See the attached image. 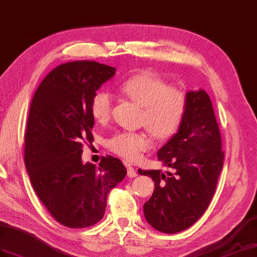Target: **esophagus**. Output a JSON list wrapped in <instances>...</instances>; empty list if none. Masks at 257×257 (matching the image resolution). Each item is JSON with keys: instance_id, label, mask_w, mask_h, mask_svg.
Returning a JSON list of instances; mask_svg holds the SVG:
<instances>
[{"instance_id": "obj_1", "label": "esophagus", "mask_w": 257, "mask_h": 257, "mask_svg": "<svg viewBox=\"0 0 257 257\" xmlns=\"http://www.w3.org/2000/svg\"><path fill=\"white\" fill-rule=\"evenodd\" d=\"M127 176L129 177V178H135V177L138 176L137 173H136V170L130 165H127Z\"/></svg>"}]
</instances>
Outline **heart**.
Segmentation results:
<instances>
[{
  "label": "heart",
  "instance_id": "b5f03b06",
  "mask_svg": "<svg viewBox=\"0 0 257 257\" xmlns=\"http://www.w3.org/2000/svg\"><path fill=\"white\" fill-rule=\"evenodd\" d=\"M130 101L142 107L140 121L157 140H167L180 129L187 113L188 96L153 72H141L122 84ZM114 98L109 92L98 91L90 104L91 114L98 122H107L113 111ZM111 152L129 162L140 159L151 148V139L143 133L116 134L108 141Z\"/></svg>",
  "mask_w": 257,
  "mask_h": 257
}]
</instances>
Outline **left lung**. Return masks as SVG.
Listing matches in <instances>:
<instances>
[{
  "label": "left lung",
  "instance_id": "8db88e82",
  "mask_svg": "<svg viewBox=\"0 0 257 257\" xmlns=\"http://www.w3.org/2000/svg\"><path fill=\"white\" fill-rule=\"evenodd\" d=\"M187 96L180 129L157 153V160L173 172L138 170L154 181L144 216L164 233L183 231L205 213L223 166L220 131L208 94L199 90L187 92Z\"/></svg>",
  "mask_w": 257,
  "mask_h": 257
}]
</instances>
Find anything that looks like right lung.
Instances as JSON below:
<instances>
[{
  "instance_id": "obj_1",
  "label": "right lung",
  "mask_w": 257,
  "mask_h": 257,
  "mask_svg": "<svg viewBox=\"0 0 257 257\" xmlns=\"http://www.w3.org/2000/svg\"><path fill=\"white\" fill-rule=\"evenodd\" d=\"M116 68L92 61L65 63L51 70L32 97L25 134V165L31 185L54 219L68 228L103 218L110 189L127 169L107 155L96 167L81 160L93 141L90 104Z\"/></svg>"
}]
</instances>
